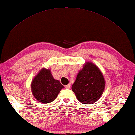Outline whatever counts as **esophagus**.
I'll use <instances>...</instances> for the list:
<instances>
[{
  "mask_svg": "<svg viewBox=\"0 0 135 135\" xmlns=\"http://www.w3.org/2000/svg\"><path fill=\"white\" fill-rule=\"evenodd\" d=\"M65 88H67V89H69L70 88V84H68V85H65Z\"/></svg>",
  "mask_w": 135,
  "mask_h": 135,
  "instance_id": "1",
  "label": "esophagus"
}]
</instances>
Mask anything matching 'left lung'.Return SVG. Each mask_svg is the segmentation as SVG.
Returning a JSON list of instances; mask_svg holds the SVG:
<instances>
[{
	"mask_svg": "<svg viewBox=\"0 0 135 135\" xmlns=\"http://www.w3.org/2000/svg\"><path fill=\"white\" fill-rule=\"evenodd\" d=\"M105 81L97 66L91 62H86L79 71L72 90L80 103L90 104L99 99L103 93Z\"/></svg>",
	"mask_w": 135,
	"mask_h": 135,
	"instance_id": "1",
	"label": "left lung"
}]
</instances>
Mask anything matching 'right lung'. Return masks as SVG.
<instances>
[{
  "mask_svg": "<svg viewBox=\"0 0 135 135\" xmlns=\"http://www.w3.org/2000/svg\"><path fill=\"white\" fill-rule=\"evenodd\" d=\"M64 86L55 80L50 70L42 68L33 79L31 89L35 98L43 103L52 102Z\"/></svg>",
  "mask_w": 135,
  "mask_h": 135,
  "instance_id": "1",
  "label": "right lung"
}]
</instances>
